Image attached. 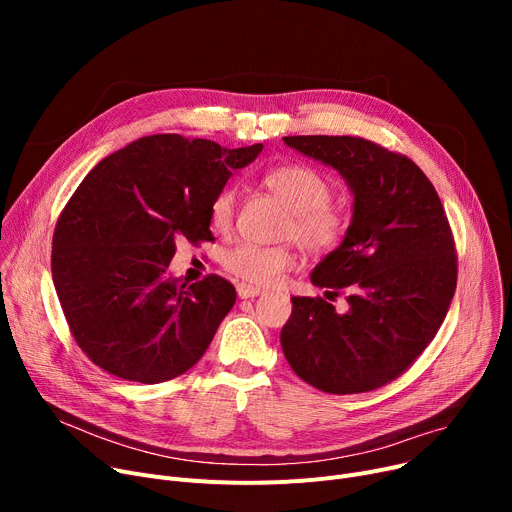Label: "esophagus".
<instances>
[{"mask_svg":"<svg viewBox=\"0 0 512 512\" xmlns=\"http://www.w3.org/2000/svg\"><path fill=\"white\" fill-rule=\"evenodd\" d=\"M236 292L240 299H253V297H259L261 290L255 288V286H249V284H238L236 286Z\"/></svg>","mask_w":512,"mask_h":512,"instance_id":"1","label":"esophagus"}]
</instances>
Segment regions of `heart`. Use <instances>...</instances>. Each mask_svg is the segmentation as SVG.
I'll use <instances>...</instances> for the list:
<instances>
[{
  "label": "heart",
  "mask_w": 512,
  "mask_h": 512,
  "mask_svg": "<svg viewBox=\"0 0 512 512\" xmlns=\"http://www.w3.org/2000/svg\"><path fill=\"white\" fill-rule=\"evenodd\" d=\"M261 184L288 207L280 236L290 238L309 255H328L340 247L348 230L346 209L332 201L330 178L307 164H280L261 176ZM236 213V191L222 188L209 207L211 226L226 232ZM224 270L251 286H272L294 265L288 245L261 247L238 242L222 255Z\"/></svg>",
  "instance_id": "heart-1"
}]
</instances>
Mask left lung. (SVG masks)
Segmentation results:
<instances>
[{
  "mask_svg": "<svg viewBox=\"0 0 512 512\" xmlns=\"http://www.w3.org/2000/svg\"><path fill=\"white\" fill-rule=\"evenodd\" d=\"M336 168L355 195L342 245L311 282L326 299L292 297L282 351L294 373L328 394L382 388L438 334L456 290L454 236L434 184L407 155L361 137H284ZM344 291L349 311L329 301Z\"/></svg>",
  "mask_w": 512,
  "mask_h": 512,
  "instance_id": "left-lung-1",
  "label": "left lung"
}]
</instances>
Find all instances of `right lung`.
I'll list each match as a JSON object with an SVG mask.
<instances>
[{
    "label": "right lung",
    "instance_id": "right-lung-1",
    "mask_svg": "<svg viewBox=\"0 0 512 512\" xmlns=\"http://www.w3.org/2000/svg\"><path fill=\"white\" fill-rule=\"evenodd\" d=\"M261 149L153 134L78 184L53 232L51 274L70 332L97 367L159 384L203 357L236 290L215 274L180 284L168 265L176 240H213V197Z\"/></svg>",
    "mask_w": 512,
    "mask_h": 512
}]
</instances>
